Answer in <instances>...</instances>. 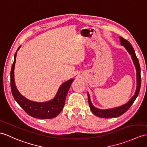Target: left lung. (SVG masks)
<instances>
[{"label":"left lung","mask_w":147,"mask_h":147,"mask_svg":"<svg viewBox=\"0 0 147 147\" xmlns=\"http://www.w3.org/2000/svg\"><path fill=\"white\" fill-rule=\"evenodd\" d=\"M120 40L121 45L123 46L128 51V53L131 56V59L133 60V62L135 67L136 71V88L135 93L134 96H133L130 100H129L127 103L123 105L120 107H118L113 108H110V109H100L94 107L93 105L92 104L90 99V94L88 93V102H89V106L91 109L92 113L94 115L98 117L103 118H116L122 115L123 113L127 111L128 109L130 108L131 105L134 103V102L137 98L138 95L139 94L140 90V86H141V76H140V67L139 61L138 59L136 57L135 52L134 51V47H132L131 44L129 43L127 40L121 37H120Z\"/></svg>","instance_id":"left-lung-1"}]
</instances>
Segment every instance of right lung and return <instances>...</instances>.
I'll return each instance as SVG.
<instances>
[{
    "mask_svg": "<svg viewBox=\"0 0 147 147\" xmlns=\"http://www.w3.org/2000/svg\"><path fill=\"white\" fill-rule=\"evenodd\" d=\"M20 46L14 55V60L11 71V87L13 98L24 110L30 117L39 119L53 118L60 113L65 103L66 98L73 78L64 82L61 85L56 96L52 100L45 102H37L29 100L20 94L17 89L14 80V68L16 56Z\"/></svg>",
    "mask_w": 147,
    "mask_h": 147,
    "instance_id": "add662e5",
    "label": "right lung"
}]
</instances>
